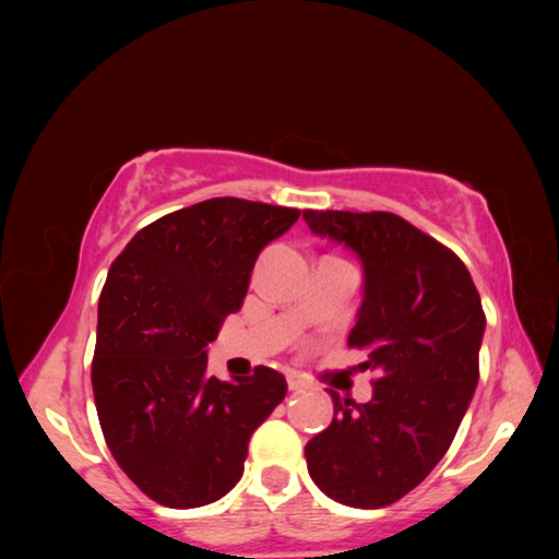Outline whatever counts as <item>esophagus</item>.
I'll list each match as a JSON object with an SVG mask.
<instances>
[{"label":"esophagus","mask_w":559,"mask_h":559,"mask_svg":"<svg viewBox=\"0 0 559 559\" xmlns=\"http://www.w3.org/2000/svg\"><path fill=\"white\" fill-rule=\"evenodd\" d=\"M286 380H288V390L290 392H300V390H306V386H310V382L306 380V377L298 374V372H288Z\"/></svg>","instance_id":"34e87169"}]
</instances>
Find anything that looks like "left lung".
Masks as SVG:
<instances>
[{
    "label": "left lung",
    "instance_id": "obj_1",
    "mask_svg": "<svg viewBox=\"0 0 559 559\" xmlns=\"http://www.w3.org/2000/svg\"><path fill=\"white\" fill-rule=\"evenodd\" d=\"M365 266V300L347 345L374 370L372 400L330 390L333 421L306 443L308 473L328 498L384 508L429 476L449 451L478 384L486 313L449 246L392 212H302Z\"/></svg>",
    "mask_w": 559,
    "mask_h": 559
}]
</instances>
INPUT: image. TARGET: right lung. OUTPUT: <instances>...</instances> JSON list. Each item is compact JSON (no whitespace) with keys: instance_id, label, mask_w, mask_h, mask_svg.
<instances>
[{"instance_id":"add662e5","label":"right lung","mask_w":559,"mask_h":559,"mask_svg":"<svg viewBox=\"0 0 559 559\" xmlns=\"http://www.w3.org/2000/svg\"><path fill=\"white\" fill-rule=\"evenodd\" d=\"M300 210L214 197L140 229L98 300L91 382L118 466L147 498L200 508L239 484L249 439L288 392L259 365L206 374V345L241 308L253 263Z\"/></svg>"}]
</instances>
